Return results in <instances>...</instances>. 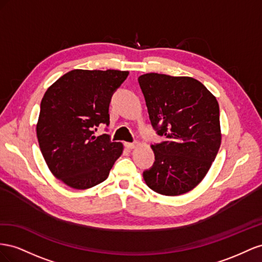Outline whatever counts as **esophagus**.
<instances>
[{
    "instance_id": "34e87169",
    "label": "esophagus",
    "mask_w": 262,
    "mask_h": 262,
    "mask_svg": "<svg viewBox=\"0 0 262 262\" xmlns=\"http://www.w3.org/2000/svg\"><path fill=\"white\" fill-rule=\"evenodd\" d=\"M124 146L127 149H133V148L136 147V143H124Z\"/></svg>"
}]
</instances>
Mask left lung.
<instances>
[{
  "label": "left lung",
  "mask_w": 262,
  "mask_h": 262,
  "mask_svg": "<svg viewBox=\"0 0 262 262\" xmlns=\"http://www.w3.org/2000/svg\"><path fill=\"white\" fill-rule=\"evenodd\" d=\"M149 118L164 141L151 145L154 166L144 180L162 195H181L203 180L222 141L215 96L190 77L146 73L138 78Z\"/></svg>",
  "instance_id": "obj_1"
}]
</instances>
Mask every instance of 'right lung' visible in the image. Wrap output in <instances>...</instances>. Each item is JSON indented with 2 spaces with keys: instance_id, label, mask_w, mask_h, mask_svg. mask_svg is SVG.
<instances>
[{
  "instance_id": "right-lung-1",
  "label": "right lung",
  "mask_w": 262,
  "mask_h": 262,
  "mask_svg": "<svg viewBox=\"0 0 262 262\" xmlns=\"http://www.w3.org/2000/svg\"><path fill=\"white\" fill-rule=\"evenodd\" d=\"M128 71L67 72L50 85L40 103L36 132L51 173L72 189L85 190L106 180L123 144L110 135L95 137L100 124H110L108 107Z\"/></svg>"
}]
</instances>
